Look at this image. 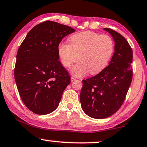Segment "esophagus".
Returning <instances> with one entry per match:
<instances>
[{
  "instance_id": "esophagus-1",
  "label": "esophagus",
  "mask_w": 147,
  "mask_h": 147,
  "mask_svg": "<svg viewBox=\"0 0 147 147\" xmlns=\"http://www.w3.org/2000/svg\"><path fill=\"white\" fill-rule=\"evenodd\" d=\"M71 82H73L74 80H76V78H74V77H73V76H71Z\"/></svg>"
}]
</instances>
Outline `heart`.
I'll list each match as a JSON object with an SVG mask.
<instances>
[{
    "label": "heart",
    "instance_id": "heart-1",
    "mask_svg": "<svg viewBox=\"0 0 147 147\" xmlns=\"http://www.w3.org/2000/svg\"><path fill=\"white\" fill-rule=\"evenodd\" d=\"M70 44L59 43L57 53L63 67L71 68V73L76 77L84 76L88 72L96 74L105 68L112 57L115 42L112 37L92 31H84L72 35L69 38Z\"/></svg>",
    "mask_w": 147,
    "mask_h": 147
}]
</instances>
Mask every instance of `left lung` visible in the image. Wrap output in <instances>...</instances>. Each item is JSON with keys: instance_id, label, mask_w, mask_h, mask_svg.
<instances>
[{"instance_id": "1", "label": "left lung", "mask_w": 147, "mask_h": 147, "mask_svg": "<svg viewBox=\"0 0 147 147\" xmlns=\"http://www.w3.org/2000/svg\"><path fill=\"white\" fill-rule=\"evenodd\" d=\"M115 41L109 65L93 77L82 80L80 100L82 110L96 119L109 117L123 105L133 78V50L124 36L105 28Z\"/></svg>"}]
</instances>
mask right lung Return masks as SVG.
Here are the masks:
<instances>
[{"instance_id": "obj_1", "label": "right lung", "mask_w": 147, "mask_h": 147, "mask_svg": "<svg viewBox=\"0 0 147 147\" xmlns=\"http://www.w3.org/2000/svg\"><path fill=\"white\" fill-rule=\"evenodd\" d=\"M74 31L69 26L47 20L34 26L18 49L14 68L16 86L22 102L35 114L53 112L71 82L59 61L57 47Z\"/></svg>"}]
</instances>
